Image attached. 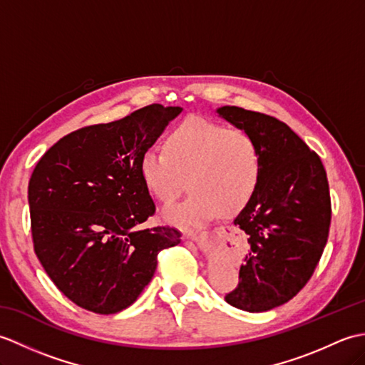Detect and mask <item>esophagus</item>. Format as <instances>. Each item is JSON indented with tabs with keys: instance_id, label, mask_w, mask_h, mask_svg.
<instances>
[{
	"instance_id": "obj_1",
	"label": "esophagus",
	"mask_w": 365,
	"mask_h": 365,
	"mask_svg": "<svg viewBox=\"0 0 365 365\" xmlns=\"http://www.w3.org/2000/svg\"><path fill=\"white\" fill-rule=\"evenodd\" d=\"M185 238L192 240V242H196L199 246H202L204 240L207 238V234H192V232H188V234H185Z\"/></svg>"
}]
</instances>
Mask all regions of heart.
<instances>
[{"instance_id": "b5f03b06", "label": "heart", "mask_w": 365, "mask_h": 365, "mask_svg": "<svg viewBox=\"0 0 365 365\" xmlns=\"http://www.w3.org/2000/svg\"><path fill=\"white\" fill-rule=\"evenodd\" d=\"M165 149L144 150L139 173L150 195L165 204L178 196L188 177L191 195L163 212L177 227H202L220 210L237 213L259 187L262 155L250 131L190 118L169 131Z\"/></svg>"}]
</instances>
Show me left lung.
Instances as JSON below:
<instances>
[{"label":"left lung","mask_w":365,"mask_h":365,"mask_svg":"<svg viewBox=\"0 0 365 365\" xmlns=\"http://www.w3.org/2000/svg\"><path fill=\"white\" fill-rule=\"evenodd\" d=\"M216 113L250 131L262 155L259 187L234 220L250 235L251 250L226 301L246 312H265L290 301L319 265L331 224L327 170L319 155L276 118L238 106Z\"/></svg>","instance_id":"1"}]
</instances>
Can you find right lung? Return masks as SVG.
<instances>
[{"mask_svg":"<svg viewBox=\"0 0 365 365\" xmlns=\"http://www.w3.org/2000/svg\"><path fill=\"white\" fill-rule=\"evenodd\" d=\"M182 113L153 103L127 118L72 131L38 160L28 185L34 252L66 297L110 315L133 304L174 227L145 229L155 213L139 160Z\"/></svg>","mask_w":365,"mask_h":365,"instance_id":"obj_1","label":"right lung"}]
</instances>
